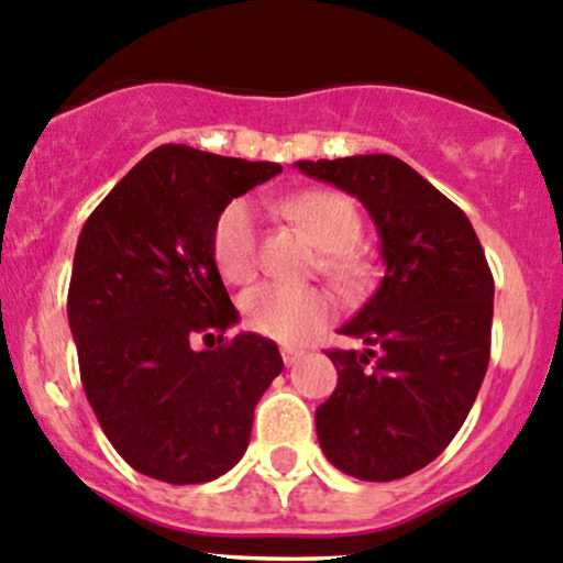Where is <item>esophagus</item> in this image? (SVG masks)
I'll return each instance as SVG.
<instances>
[{
    "mask_svg": "<svg viewBox=\"0 0 563 563\" xmlns=\"http://www.w3.org/2000/svg\"><path fill=\"white\" fill-rule=\"evenodd\" d=\"M301 356H305V351H297V347H283V361H286V366L299 364Z\"/></svg>",
    "mask_w": 563,
    "mask_h": 563,
    "instance_id": "esophagus-1",
    "label": "esophagus"
}]
</instances>
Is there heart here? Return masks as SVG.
Returning <instances> with one entry per match:
<instances>
[{
    "instance_id": "obj_1",
    "label": "heart",
    "mask_w": 563,
    "mask_h": 563,
    "mask_svg": "<svg viewBox=\"0 0 563 563\" xmlns=\"http://www.w3.org/2000/svg\"><path fill=\"white\" fill-rule=\"evenodd\" d=\"M286 212L323 247V269L340 286L358 288L369 264L356 251L361 218L356 205L336 191H305L286 202ZM212 258L229 283H247L258 269V216L247 199H234L212 227ZM247 329L297 345L310 340L334 316V299L321 288L262 283L242 297Z\"/></svg>"
}]
</instances>
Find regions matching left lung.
Here are the masks:
<instances>
[{
  "mask_svg": "<svg viewBox=\"0 0 563 563\" xmlns=\"http://www.w3.org/2000/svg\"><path fill=\"white\" fill-rule=\"evenodd\" d=\"M356 197L386 264L340 329L364 351H329L336 388L316 410L321 451L345 475L388 483L423 470L470 416L488 369L494 277L470 218L386 153L297 162Z\"/></svg>",
  "mask_w": 563,
  "mask_h": 563,
  "instance_id": "obj_1",
  "label": "left lung"
}]
</instances>
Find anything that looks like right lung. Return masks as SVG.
<instances>
[{"mask_svg":"<svg viewBox=\"0 0 563 563\" xmlns=\"http://www.w3.org/2000/svg\"><path fill=\"white\" fill-rule=\"evenodd\" d=\"M280 164L162 145L88 216L67 316L88 405L129 466L173 485L210 483L245 455L253 410L283 372L266 336L242 331L212 258L232 199ZM219 336V347L196 342Z\"/></svg>","mask_w":563,"mask_h":563,"instance_id":"right-lung-1","label":"right lung"}]
</instances>
